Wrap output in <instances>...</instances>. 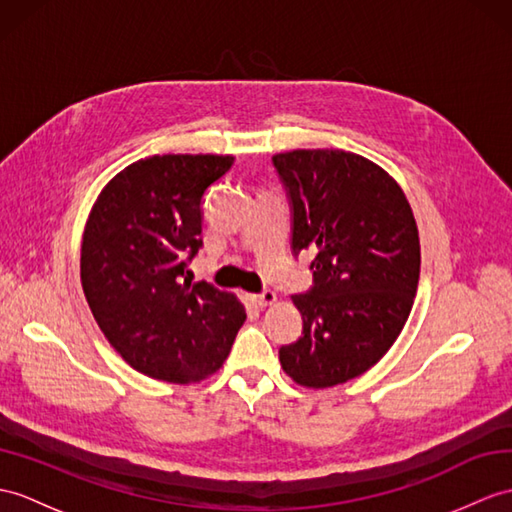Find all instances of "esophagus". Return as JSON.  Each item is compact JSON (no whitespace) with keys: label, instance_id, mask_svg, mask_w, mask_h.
Here are the masks:
<instances>
[{"label":"esophagus","instance_id":"34e87169","mask_svg":"<svg viewBox=\"0 0 512 512\" xmlns=\"http://www.w3.org/2000/svg\"><path fill=\"white\" fill-rule=\"evenodd\" d=\"M251 301L259 307H266V305H272L277 301V294L272 290H264L261 294H251Z\"/></svg>","mask_w":512,"mask_h":512}]
</instances>
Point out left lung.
<instances>
[{"mask_svg":"<svg viewBox=\"0 0 512 512\" xmlns=\"http://www.w3.org/2000/svg\"><path fill=\"white\" fill-rule=\"evenodd\" d=\"M272 165L292 209V253H310L314 285L292 301L301 338L279 349L296 384L329 388L362 375L401 334L417 296L419 231L392 176L360 154L292 150Z\"/></svg>","mask_w":512,"mask_h":512,"instance_id":"8db88e82","label":"left lung"}]
</instances>
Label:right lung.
Here are the masks:
<instances>
[{"instance_id": "add662e5", "label": "right lung", "mask_w": 512, "mask_h": 512, "mask_svg": "<svg viewBox=\"0 0 512 512\" xmlns=\"http://www.w3.org/2000/svg\"><path fill=\"white\" fill-rule=\"evenodd\" d=\"M233 157L154 154L128 165L95 200L80 279L95 323L135 368L170 384L213 375L244 325V305L187 264L202 246V198Z\"/></svg>"}]
</instances>
